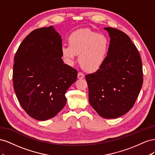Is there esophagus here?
Returning <instances> with one entry per match:
<instances>
[{
  "instance_id": "34e87169",
  "label": "esophagus",
  "mask_w": 155,
  "mask_h": 155,
  "mask_svg": "<svg viewBox=\"0 0 155 155\" xmlns=\"http://www.w3.org/2000/svg\"><path fill=\"white\" fill-rule=\"evenodd\" d=\"M84 77H85V75H84L83 73L79 72V73L78 74V79H83Z\"/></svg>"
}]
</instances>
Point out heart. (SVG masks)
Returning a JSON list of instances; mask_svg holds the SVG:
<instances>
[{"instance_id":"b5f03b06","label":"heart","mask_w":155,"mask_h":155,"mask_svg":"<svg viewBox=\"0 0 155 155\" xmlns=\"http://www.w3.org/2000/svg\"><path fill=\"white\" fill-rule=\"evenodd\" d=\"M69 45L61 48L64 61L72 65L77 55L81 67L88 72H94L105 63L109 53L110 41L106 35L90 29L74 32L68 39Z\"/></svg>"}]
</instances>
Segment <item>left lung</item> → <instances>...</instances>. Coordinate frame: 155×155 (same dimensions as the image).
<instances>
[{
	"label": "left lung",
	"instance_id": "1",
	"mask_svg": "<svg viewBox=\"0 0 155 155\" xmlns=\"http://www.w3.org/2000/svg\"><path fill=\"white\" fill-rule=\"evenodd\" d=\"M109 33L110 46L101 67L85 76L91 105L100 116L117 118L132 109L143 84L141 58L129 37L119 30Z\"/></svg>",
	"mask_w": 155,
	"mask_h": 155
}]
</instances>
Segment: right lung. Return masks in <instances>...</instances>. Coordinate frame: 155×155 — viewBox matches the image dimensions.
I'll use <instances>...</instances> for the list:
<instances>
[{
	"label": "right lung",
	"instance_id": "add662e5",
	"mask_svg": "<svg viewBox=\"0 0 155 155\" xmlns=\"http://www.w3.org/2000/svg\"><path fill=\"white\" fill-rule=\"evenodd\" d=\"M61 47V36L50 26L31 31L15 55L14 91L23 109L37 120L52 118L62 110L65 93L77 79V70L64 64Z\"/></svg>",
	"mask_w": 155,
	"mask_h": 155
}]
</instances>
